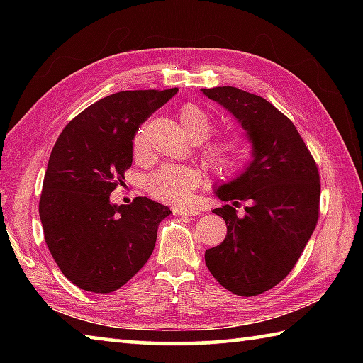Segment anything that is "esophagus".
Here are the masks:
<instances>
[{"instance_id": "esophagus-1", "label": "esophagus", "mask_w": 363, "mask_h": 363, "mask_svg": "<svg viewBox=\"0 0 363 363\" xmlns=\"http://www.w3.org/2000/svg\"><path fill=\"white\" fill-rule=\"evenodd\" d=\"M173 213L177 216H199L200 210L195 206H187V205H176L173 206Z\"/></svg>"}]
</instances>
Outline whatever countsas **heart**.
<instances>
[{
    "label": "heart",
    "instance_id": "b5f03b06",
    "mask_svg": "<svg viewBox=\"0 0 363 363\" xmlns=\"http://www.w3.org/2000/svg\"><path fill=\"white\" fill-rule=\"evenodd\" d=\"M179 120L184 130L195 140H203L213 131V118L203 107L196 104H186L179 110ZM134 153L144 152V131L139 130L134 136ZM247 145L240 136H225L205 147V162L214 173L229 177L242 168ZM201 173L195 167L187 164H163L147 176L145 187L150 195L164 201L186 200L199 184Z\"/></svg>",
    "mask_w": 363,
    "mask_h": 363
}]
</instances>
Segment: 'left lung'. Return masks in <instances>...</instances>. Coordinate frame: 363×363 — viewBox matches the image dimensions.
<instances>
[{
    "label": "left lung",
    "mask_w": 363,
    "mask_h": 363,
    "mask_svg": "<svg viewBox=\"0 0 363 363\" xmlns=\"http://www.w3.org/2000/svg\"><path fill=\"white\" fill-rule=\"evenodd\" d=\"M235 116L251 143V163L214 190L230 205L213 210L227 235L205 251L213 277L238 296H256L291 272L318 220L320 176L293 121L261 96L232 86L201 89ZM238 201H247L238 217Z\"/></svg>",
    "instance_id": "1"
}]
</instances>
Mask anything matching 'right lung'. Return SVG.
Segmentation results:
<instances>
[{
    "mask_svg": "<svg viewBox=\"0 0 363 363\" xmlns=\"http://www.w3.org/2000/svg\"><path fill=\"white\" fill-rule=\"evenodd\" d=\"M177 93L121 91L77 115L57 138L40 196L49 251L73 285L112 293L149 261L168 206L147 196L112 205L110 194L133 163L139 126Z\"/></svg>",
    "mask_w": 363,
    "mask_h": 363,
    "instance_id": "add662e5",
    "label": "right lung"
}]
</instances>
